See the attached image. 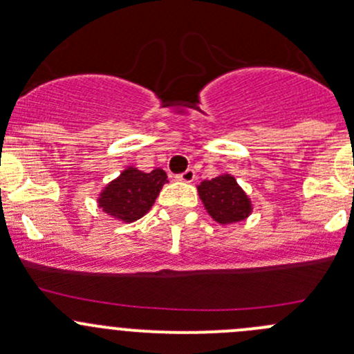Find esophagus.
I'll list each match as a JSON object with an SVG mask.
<instances>
[{
    "label": "esophagus",
    "mask_w": 354,
    "mask_h": 354,
    "mask_svg": "<svg viewBox=\"0 0 354 354\" xmlns=\"http://www.w3.org/2000/svg\"><path fill=\"white\" fill-rule=\"evenodd\" d=\"M178 181H183V183H192L195 180V171L194 169H187L185 173L176 174Z\"/></svg>",
    "instance_id": "esophagus-1"
}]
</instances>
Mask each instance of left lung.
<instances>
[{"label": "left lung", "mask_w": 354, "mask_h": 354, "mask_svg": "<svg viewBox=\"0 0 354 354\" xmlns=\"http://www.w3.org/2000/svg\"><path fill=\"white\" fill-rule=\"evenodd\" d=\"M198 195L207 212L219 224L238 223L252 212L250 198L238 187L236 180L231 174H221L212 180L202 181Z\"/></svg>", "instance_id": "8db88e82"}]
</instances>
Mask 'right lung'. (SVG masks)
Segmentation results:
<instances>
[{"label":"right lung","mask_w":354,"mask_h":354,"mask_svg":"<svg viewBox=\"0 0 354 354\" xmlns=\"http://www.w3.org/2000/svg\"><path fill=\"white\" fill-rule=\"evenodd\" d=\"M166 181V173L160 167L151 173L128 167L102 190L99 207L114 219L133 223L151 210Z\"/></svg>","instance_id":"obj_1"}]
</instances>
